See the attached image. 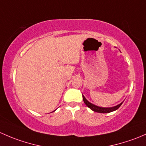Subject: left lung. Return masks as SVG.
<instances>
[{
    "mask_svg": "<svg viewBox=\"0 0 146 146\" xmlns=\"http://www.w3.org/2000/svg\"><path fill=\"white\" fill-rule=\"evenodd\" d=\"M82 97H83L84 102V103L86 104V106L88 107V108H89L91 110L94 111V112H99V113H109V112H113V111L117 110L118 108L121 106V104L123 103V102H124V101L121 102V103H119V104L117 105V106H115L114 107H110V108H103V107L97 106H96V105L93 104V103H90V102L88 101V100H87L85 97H84V96L83 95V94H82Z\"/></svg>",
    "mask_w": 146,
    "mask_h": 146,
    "instance_id": "1",
    "label": "left lung"
}]
</instances>
